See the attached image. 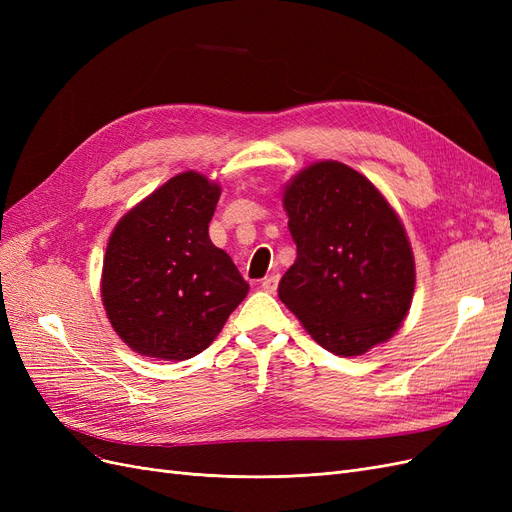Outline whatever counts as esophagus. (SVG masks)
<instances>
[{"label":"esophagus","mask_w":512,"mask_h":512,"mask_svg":"<svg viewBox=\"0 0 512 512\" xmlns=\"http://www.w3.org/2000/svg\"><path fill=\"white\" fill-rule=\"evenodd\" d=\"M277 284H280V275H267L265 277V280H262L260 282V286H262V290H265V292H275L277 290Z\"/></svg>","instance_id":"obj_1"}]
</instances>
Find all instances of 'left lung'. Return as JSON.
<instances>
[{"mask_svg": "<svg viewBox=\"0 0 512 512\" xmlns=\"http://www.w3.org/2000/svg\"><path fill=\"white\" fill-rule=\"evenodd\" d=\"M297 260L280 299L316 342L359 356L386 342L414 294V256L393 207L342 162H316L284 190Z\"/></svg>", "mask_w": 512, "mask_h": 512, "instance_id": "left-lung-1", "label": "left lung"}]
</instances>
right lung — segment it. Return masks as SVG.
I'll return each instance as SVG.
<instances>
[{
	"mask_svg": "<svg viewBox=\"0 0 512 512\" xmlns=\"http://www.w3.org/2000/svg\"><path fill=\"white\" fill-rule=\"evenodd\" d=\"M220 185L181 173L115 226L102 267V301L134 352L185 361L203 352L245 299L247 282L209 239Z\"/></svg>",
	"mask_w": 512,
	"mask_h": 512,
	"instance_id": "add662e5",
	"label": "right lung"
}]
</instances>
